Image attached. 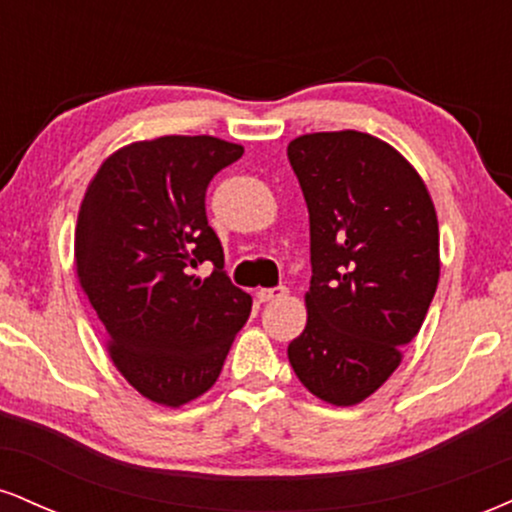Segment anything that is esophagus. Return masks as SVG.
Masks as SVG:
<instances>
[{
  "label": "esophagus",
  "mask_w": 512,
  "mask_h": 512,
  "mask_svg": "<svg viewBox=\"0 0 512 512\" xmlns=\"http://www.w3.org/2000/svg\"><path fill=\"white\" fill-rule=\"evenodd\" d=\"M286 286H272V289H260L257 291V298H260L262 303H267V301H279V298H284L286 296Z\"/></svg>",
  "instance_id": "esophagus-1"
}]
</instances>
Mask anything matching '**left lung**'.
<instances>
[{
    "label": "left lung",
    "instance_id": "obj_1",
    "mask_svg": "<svg viewBox=\"0 0 512 512\" xmlns=\"http://www.w3.org/2000/svg\"><path fill=\"white\" fill-rule=\"evenodd\" d=\"M310 214L308 325L298 380L351 407L395 373L438 286V219L424 180L370 134L315 132L286 149Z\"/></svg>",
    "mask_w": 512,
    "mask_h": 512
}]
</instances>
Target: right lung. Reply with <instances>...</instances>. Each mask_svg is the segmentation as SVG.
<instances>
[{
    "label": "right lung",
    "mask_w": 512,
    "mask_h": 512,
    "mask_svg": "<svg viewBox=\"0 0 512 512\" xmlns=\"http://www.w3.org/2000/svg\"><path fill=\"white\" fill-rule=\"evenodd\" d=\"M243 156L216 137H161L120 149L88 185L76 274L113 363L146 399L180 407L219 378L252 298L231 284L207 221V187ZM215 267L199 280V263Z\"/></svg>",
    "instance_id": "obj_1"
}]
</instances>
